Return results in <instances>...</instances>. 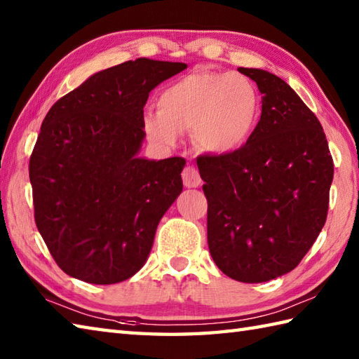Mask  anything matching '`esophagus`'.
Listing matches in <instances>:
<instances>
[{"instance_id": "1", "label": "esophagus", "mask_w": 359, "mask_h": 359, "mask_svg": "<svg viewBox=\"0 0 359 359\" xmlns=\"http://www.w3.org/2000/svg\"><path fill=\"white\" fill-rule=\"evenodd\" d=\"M182 180H184V185L187 188H196L201 185V174L194 166H185L184 171H182Z\"/></svg>"}]
</instances>
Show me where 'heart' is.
<instances>
[{"label":"heart","mask_w":359,"mask_h":359,"mask_svg":"<svg viewBox=\"0 0 359 359\" xmlns=\"http://www.w3.org/2000/svg\"><path fill=\"white\" fill-rule=\"evenodd\" d=\"M261 95L245 75L199 71L162 90L158 111H147L143 129L158 147H172L193 131L196 147L231 154L250 142L261 120Z\"/></svg>","instance_id":"1"}]
</instances>
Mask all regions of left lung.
Segmentation results:
<instances>
[{"label":"left lung","instance_id":"left-lung-1","mask_svg":"<svg viewBox=\"0 0 359 359\" xmlns=\"http://www.w3.org/2000/svg\"><path fill=\"white\" fill-rule=\"evenodd\" d=\"M262 94L256 133L239 151L197 158L208 201L211 257L236 280L265 282L296 269L329 211L333 158L323 126L287 83L239 67Z\"/></svg>","mask_w":359,"mask_h":359}]
</instances>
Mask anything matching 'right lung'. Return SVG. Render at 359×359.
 <instances>
[{
	"label": "right lung",
	"instance_id": "right-lung-1",
	"mask_svg": "<svg viewBox=\"0 0 359 359\" xmlns=\"http://www.w3.org/2000/svg\"><path fill=\"white\" fill-rule=\"evenodd\" d=\"M185 63L137 58L97 72L53 103L29 160L34 217L53 261L89 284L139 271L182 193L185 158H139L143 108Z\"/></svg>",
	"mask_w": 359,
	"mask_h": 359
}]
</instances>
